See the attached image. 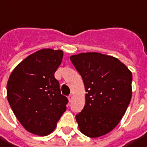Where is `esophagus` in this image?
<instances>
[{
	"label": "esophagus",
	"instance_id": "obj_1",
	"mask_svg": "<svg viewBox=\"0 0 147 147\" xmlns=\"http://www.w3.org/2000/svg\"><path fill=\"white\" fill-rule=\"evenodd\" d=\"M72 99H73V95L72 94H70L68 96V99H69V102H71L72 101Z\"/></svg>",
	"mask_w": 147,
	"mask_h": 147
}]
</instances>
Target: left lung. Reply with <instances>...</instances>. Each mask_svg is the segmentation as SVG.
Returning <instances> with one entry per match:
<instances>
[{"label": "left lung", "instance_id": "8db88e82", "mask_svg": "<svg viewBox=\"0 0 147 147\" xmlns=\"http://www.w3.org/2000/svg\"><path fill=\"white\" fill-rule=\"evenodd\" d=\"M70 59L86 88V105L76 119L80 131L99 137L119 123L131 98V71L118 58L99 53H82Z\"/></svg>", "mask_w": 147, "mask_h": 147}]
</instances>
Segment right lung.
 <instances>
[{
  "label": "right lung",
  "instance_id": "right-lung-1",
  "mask_svg": "<svg viewBox=\"0 0 147 147\" xmlns=\"http://www.w3.org/2000/svg\"><path fill=\"white\" fill-rule=\"evenodd\" d=\"M62 57L61 50H38L24 59L9 77L8 102L19 122L33 134H50L67 109L68 99L54 77Z\"/></svg>",
  "mask_w": 147,
  "mask_h": 147
}]
</instances>
